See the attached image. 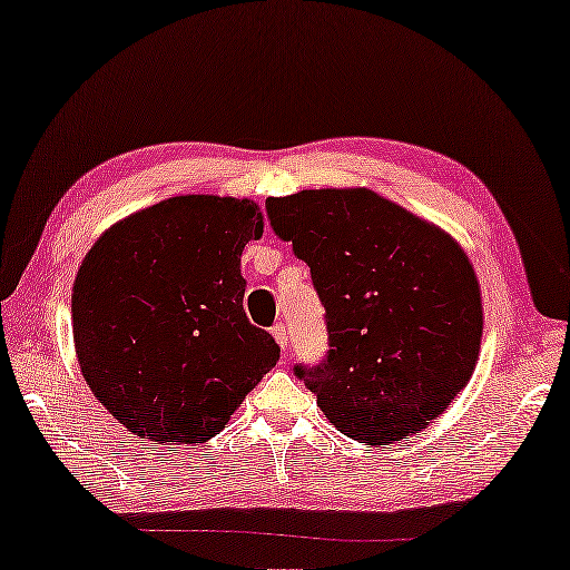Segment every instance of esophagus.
<instances>
[{"label": "esophagus", "instance_id": "obj_1", "mask_svg": "<svg viewBox=\"0 0 570 570\" xmlns=\"http://www.w3.org/2000/svg\"><path fill=\"white\" fill-rule=\"evenodd\" d=\"M269 333H273V338L277 341V346H279V351H287V331H285V325L283 323H277V325H273V328H269Z\"/></svg>", "mask_w": 570, "mask_h": 570}]
</instances>
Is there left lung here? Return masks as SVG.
Returning <instances> with one entry per match:
<instances>
[{"instance_id":"obj_1","label":"left lung","mask_w":570,"mask_h":570,"mask_svg":"<svg viewBox=\"0 0 570 570\" xmlns=\"http://www.w3.org/2000/svg\"><path fill=\"white\" fill-rule=\"evenodd\" d=\"M267 214L325 307L328 356L295 368L323 414L366 444L422 432L480 358L482 295L468 252L366 186L269 197Z\"/></svg>"}]
</instances>
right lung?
Here are the masks:
<instances>
[{
  "mask_svg": "<svg viewBox=\"0 0 570 570\" xmlns=\"http://www.w3.org/2000/svg\"><path fill=\"white\" fill-rule=\"evenodd\" d=\"M265 232L257 202L184 194L102 232L72 285L82 379L141 440L202 444L275 366L247 321L242 249Z\"/></svg>",
  "mask_w": 570,
  "mask_h": 570,
  "instance_id": "obj_1",
  "label": "right lung"
}]
</instances>
